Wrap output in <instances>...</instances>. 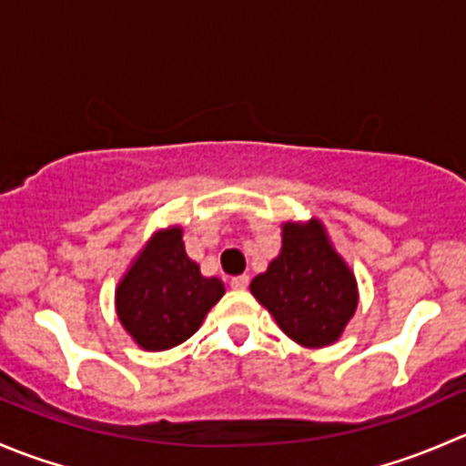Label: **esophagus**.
<instances>
[{"label":"esophagus","instance_id":"esophagus-1","mask_svg":"<svg viewBox=\"0 0 466 466\" xmlns=\"http://www.w3.org/2000/svg\"><path fill=\"white\" fill-rule=\"evenodd\" d=\"M248 284H250V277L248 275H238V277H232V279H229V286H232L234 290H246Z\"/></svg>","mask_w":466,"mask_h":466}]
</instances>
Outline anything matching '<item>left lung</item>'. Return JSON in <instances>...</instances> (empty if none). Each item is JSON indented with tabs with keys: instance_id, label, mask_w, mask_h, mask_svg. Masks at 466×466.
<instances>
[{
	"instance_id": "left-lung-1",
	"label": "left lung",
	"mask_w": 466,
	"mask_h": 466,
	"mask_svg": "<svg viewBox=\"0 0 466 466\" xmlns=\"http://www.w3.org/2000/svg\"><path fill=\"white\" fill-rule=\"evenodd\" d=\"M250 290L281 331L304 347L336 342L359 304L354 272L318 218L284 223L279 257L252 279Z\"/></svg>"
}]
</instances>
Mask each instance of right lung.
Wrapping results in <instances>:
<instances>
[{
  "label": "right lung",
  "mask_w": 466,
  "mask_h": 466,
  "mask_svg": "<svg viewBox=\"0 0 466 466\" xmlns=\"http://www.w3.org/2000/svg\"><path fill=\"white\" fill-rule=\"evenodd\" d=\"M223 293L187 257L182 228L159 229L116 286V316L142 350L164 351L194 336Z\"/></svg>",
  "instance_id": "obj_1"
}]
</instances>
